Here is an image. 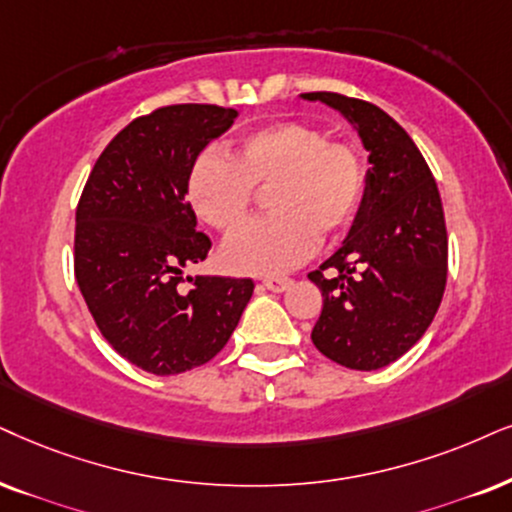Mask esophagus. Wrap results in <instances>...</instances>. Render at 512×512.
Wrapping results in <instances>:
<instances>
[{"instance_id": "obj_1", "label": "esophagus", "mask_w": 512, "mask_h": 512, "mask_svg": "<svg viewBox=\"0 0 512 512\" xmlns=\"http://www.w3.org/2000/svg\"><path fill=\"white\" fill-rule=\"evenodd\" d=\"M290 283H293L290 278H264L262 286L271 290V293H283V290L290 288Z\"/></svg>"}]
</instances>
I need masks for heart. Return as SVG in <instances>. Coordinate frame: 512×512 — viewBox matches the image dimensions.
I'll return each instance as SVG.
<instances>
[{"label": "heart", "instance_id": "b5f03b06", "mask_svg": "<svg viewBox=\"0 0 512 512\" xmlns=\"http://www.w3.org/2000/svg\"><path fill=\"white\" fill-rule=\"evenodd\" d=\"M366 186L361 151L328 141L307 122H276L238 141L231 158L205 151L189 172L196 215L222 234L248 217L255 189L269 191V212L224 243L222 264L236 274L271 276L312 255L319 238L342 234Z\"/></svg>", "mask_w": 512, "mask_h": 512}]
</instances>
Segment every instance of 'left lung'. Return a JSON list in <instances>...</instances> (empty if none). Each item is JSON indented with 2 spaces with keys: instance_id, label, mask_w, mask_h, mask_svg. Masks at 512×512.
Returning a JSON list of instances; mask_svg holds the SVG:
<instances>
[{
  "instance_id": "left-lung-1",
  "label": "left lung",
  "mask_w": 512,
  "mask_h": 512,
  "mask_svg": "<svg viewBox=\"0 0 512 512\" xmlns=\"http://www.w3.org/2000/svg\"><path fill=\"white\" fill-rule=\"evenodd\" d=\"M302 99L338 111L371 163L347 238L309 274L323 295L312 342L335 364L375 371L423 338L442 302L449 252L442 198L418 146L378 106L333 92ZM326 268L331 279L322 276Z\"/></svg>"
}]
</instances>
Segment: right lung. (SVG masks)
<instances>
[{"label": "right lung", "instance_id": "obj_1", "mask_svg": "<svg viewBox=\"0 0 512 512\" xmlns=\"http://www.w3.org/2000/svg\"><path fill=\"white\" fill-rule=\"evenodd\" d=\"M234 108L179 103L122 129L99 155L75 215V278L115 352L153 375L208 364L236 331L255 283L186 276L208 257L189 205L191 165L234 125Z\"/></svg>", "mask_w": 512, "mask_h": 512}]
</instances>
